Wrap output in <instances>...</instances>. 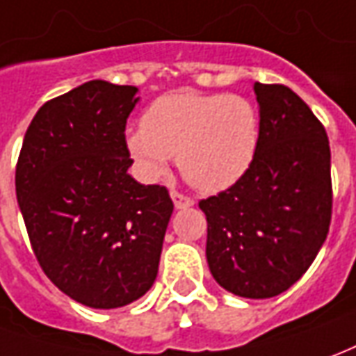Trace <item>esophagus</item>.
I'll use <instances>...</instances> for the list:
<instances>
[{
  "mask_svg": "<svg viewBox=\"0 0 356 356\" xmlns=\"http://www.w3.org/2000/svg\"><path fill=\"white\" fill-rule=\"evenodd\" d=\"M170 197H172L174 207H176V209H186V207H192L193 205L192 197H188V195H184V193L180 192H172L170 193Z\"/></svg>",
  "mask_w": 356,
  "mask_h": 356,
  "instance_id": "34e87169",
  "label": "esophagus"
}]
</instances>
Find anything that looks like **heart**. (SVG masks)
<instances>
[{
  "label": "heart",
  "instance_id": "1",
  "mask_svg": "<svg viewBox=\"0 0 356 356\" xmlns=\"http://www.w3.org/2000/svg\"><path fill=\"white\" fill-rule=\"evenodd\" d=\"M259 145V114L242 95L178 90L147 108L126 134V151L145 180H161L178 156L182 176L202 192H220L248 172Z\"/></svg>",
  "mask_w": 356,
  "mask_h": 356
}]
</instances>
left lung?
Listing matches in <instances>:
<instances>
[{"label":"left lung","instance_id":"obj_1","mask_svg":"<svg viewBox=\"0 0 356 356\" xmlns=\"http://www.w3.org/2000/svg\"><path fill=\"white\" fill-rule=\"evenodd\" d=\"M259 145L248 172L202 200L207 264L222 289L271 298L312 266L332 220V153L325 129L285 85L256 83Z\"/></svg>","mask_w":356,"mask_h":356}]
</instances>
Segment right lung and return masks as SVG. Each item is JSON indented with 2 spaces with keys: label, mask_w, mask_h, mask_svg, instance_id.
<instances>
[{
  "label": "right lung",
  "mask_w": 356,
  "mask_h": 356,
  "mask_svg": "<svg viewBox=\"0 0 356 356\" xmlns=\"http://www.w3.org/2000/svg\"><path fill=\"white\" fill-rule=\"evenodd\" d=\"M137 87L89 81L48 100L19 154L15 190L34 256L61 293L89 308L145 295L172 200L127 174L126 122Z\"/></svg>",
  "instance_id": "obj_1"
}]
</instances>
